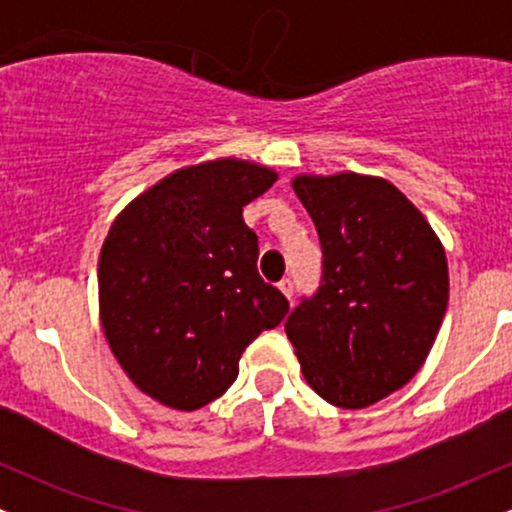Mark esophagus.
Instances as JSON below:
<instances>
[{
    "mask_svg": "<svg viewBox=\"0 0 512 512\" xmlns=\"http://www.w3.org/2000/svg\"><path fill=\"white\" fill-rule=\"evenodd\" d=\"M279 291L284 293L286 298H293V281L291 279H281L279 281Z\"/></svg>",
    "mask_w": 512,
    "mask_h": 512,
    "instance_id": "esophagus-1",
    "label": "esophagus"
}]
</instances>
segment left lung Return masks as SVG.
I'll return each instance as SVG.
<instances>
[{"label":"left lung","mask_w":512,"mask_h":512,"mask_svg":"<svg viewBox=\"0 0 512 512\" xmlns=\"http://www.w3.org/2000/svg\"><path fill=\"white\" fill-rule=\"evenodd\" d=\"M293 190L322 245V279L286 320L303 378L363 409L424 366L448 308V260L431 223L392 182L298 175Z\"/></svg>","instance_id":"obj_1"}]
</instances>
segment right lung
<instances>
[{"label": "right lung", "mask_w": 512, "mask_h": 512, "mask_svg": "<svg viewBox=\"0 0 512 512\" xmlns=\"http://www.w3.org/2000/svg\"><path fill=\"white\" fill-rule=\"evenodd\" d=\"M276 173L238 158L175 170L117 214L98 260L110 349L144 395L178 411L221 397L245 346L274 330L289 301L257 272L243 207Z\"/></svg>", "instance_id": "1"}]
</instances>
